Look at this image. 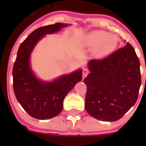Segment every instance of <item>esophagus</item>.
I'll list each match as a JSON object with an SVG mask.
<instances>
[{
  "mask_svg": "<svg viewBox=\"0 0 146 146\" xmlns=\"http://www.w3.org/2000/svg\"><path fill=\"white\" fill-rule=\"evenodd\" d=\"M89 73V70H88V69H84L83 70V78H84V77H86V76H88V74Z\"/></svg>",
  "mask_w": 146,
  "mask_h": 146,
  "instance_id": "34e87169",
  "label": "esophagus"
}]
</instances>
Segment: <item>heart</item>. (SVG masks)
Here are the masks:
<instances>
[{"label": "heart", "instance_id": "b5f03b06", "mask_svg": "<svg viewBox=\"0 0 146 146\" xmlns=\"http://www.w3.org/2000/svg\"><path fill=\"white\" fill-rule=\"evenodd\" d=\"M84 44L93 48V54L98 58L106 56L114 51L118 44V38L114 34L106 31H94L84 38Z\"/></svg>", "mask_w": 146, "mask_h": 146}]
</instances>
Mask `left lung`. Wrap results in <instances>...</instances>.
I'll return each instance as SVG.
<instances>
[{"mask_svg":"<svg viewBox=\"0 0 146 146\" xmlns=\"http://www.w3.org/2000/svg\"><path fill=\"white\" fill-rule=\"evenodd\" d=\"M85 109L102 121H116L135 104L141 84L140 62L127 43L102 59L89 61ZM146 68V67H145Z\"/></svg>","mask_w":146,"mask_h":146,"instance_id":"left-lung-1","label":"left lung"}]
</instances>
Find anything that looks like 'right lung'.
Returning a JSON list of instances; mask_svg holds the SVG:
<instances>
[{"mask_svg": "<svg viewBox=\"0 0 146 146\" xmlns=\"http://www.w3.org/2000/svg\"><path fill=\"white\" fill-rule=\"evenodd\" d=\"M57 23L40 27L27 36L19 46L12 70L13 89L18 102L30 116L48 119L58 116L63 108V100L76 83L82 79V70L64 75L52 82L36 79L30 66L33 48L48 33H53L67 27Z\"/></svg>", "mask_w": 146, "mask_h": 146, "instance_id": "add662e5", "label": "right lung"}]
</instances>
